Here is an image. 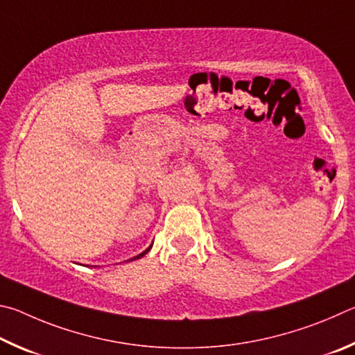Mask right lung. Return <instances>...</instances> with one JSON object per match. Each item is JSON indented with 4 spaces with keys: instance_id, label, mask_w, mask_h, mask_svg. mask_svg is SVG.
<instances>
[{
    "instance_id": "add662e5",
    "label": "right lung",
    "mask_w": 355,
    "mask_h": 355,
    "mask_svg": "<svg viewBox=\"0 0 355 355\" xmlns=\"http://www.w3.org/2000/svg\"><path fill=\"white\" fill-rule=\"evenodd\" d=\"M151 248H153V245L151 246H149L148 248V250H145V251H143V252H140L139 254V256H135V257H132V259H129V260H137V259H140V257H143V256H145V254L149 251V250H151ZM129 260H126V262H129Z\"/></svg>"
}]
</instances>
